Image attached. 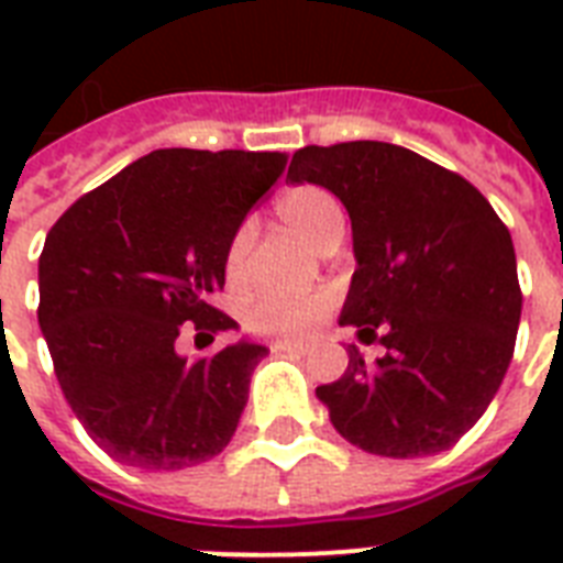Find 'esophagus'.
I'll list each match as a JSON object with an SVG mask.
<instances>
[{
    "label": "esophagus",
    "instance_id": "34e87169",
    "mask_svg": "<svg viewBox=\"0 0 563 563\" xmlns=\"http://www.w3.org/2000/svg\"><path fill=\"white\" fill-rule=\"evenodd\" d=\"M274 351H280V353H295V356H307L312 347H309L307 342H277L274 344Z\"/></svg>",
    "mask_w": 563,
    "mask_h": 563
}]
</instances>
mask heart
<instances>
[{
  "instance_id": "1",
  "label": "heart",
  "mask_w": 563,
  "mask_h": 563,
  "mask_svg": "<svg viewBox=\"0 0 563 563\" xmlns=\"http://www.w3.org/2000/svg\"><path fill=\"white\" fill-rule=\"evenodd\" d=\"M277 216H280L291 230H298L309 245L318 247L321 254L330 247L342 245L344 236V210L333 192L324 187H295L277 198ZM256 230L251 221L239 224L236 233L230 236L228 245V274L230 280H242L251 263ZM327 298L321 295H307V298H289L277 291L256 295L247 303V324L260 333H300L324 316Z\"/></svg>"
}]
</instances>
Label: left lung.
Instances as JSON below:
<instances>
[{"mask_svg":"<svg viewBox=\"0 0 563 563\" xmlns=\"http://www.w3.org/2000/svg\"><path fill=\"white\" fill-rule=\"evenodd\" d=\"M286 180L344 203L356 272L339 324L365 344L383 333L385 356L351 347L342 379L316 388L335 432L388 459L444 453L511 365L523 309L511 233L473 184L402 145H307Z\"/></svg>","mask_w":563,"mask_h":563,"instance_id":"8db88e82","label":"left lung"}]
</instances>
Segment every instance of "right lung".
I'll use <instances>...</instances> for the list:
<instances>
[{"label":"right lung","mask_w":563,"mask_h":563,"mask_svg":"<svg viewBox=\"0 0 563 563\" xmlns=\"http://www.w3.org/2000/svg\"><path fill=\"white\" fill-rule=\"evenodd\" d=\"M289 154L161 148L55 221L37 263V321L55 376L96 444L136 471L219 455L268 347L239 339L189 362L180 324L239 330L212 307L230 236Z\"/></svg>","instance_id":"1"}]
</instances>
